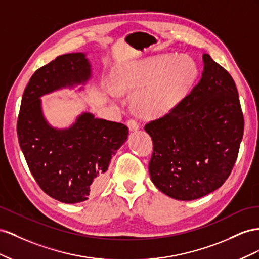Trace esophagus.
<instances>
[{
    "instance_id": "1",
    "label": "esophagus",
    "mask_w": 259,
    "mask_h": 259,
    "mask_svg": "<svg viewBox=\"0 0 259 259\" xmlns=\"http://www.w3.org/2000/svg\"><path fill=\"white\" fill-rule=\"evenodd\" d=\"M127 125H128L129 130H130V131H132V132H136V131H138V130L140 129V124H139L136 120H134V119H130V120H128Z\"/></svg>"
}]
</instances>
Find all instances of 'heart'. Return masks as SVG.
I'll return each instance as SVG.
<instances>
[{
  "mask_svg": "<svg viewBox=\"0 0 259 259\" xmlns=\"http://www.w3.org/2000/svg\"><path fill=\"white\" fill-rule=\"evenodd\" d=\"M198 75L197 65L187 55H161L125 65L114 76L107 92L135 93L134 106L140 114L158 117L168 114L187 97Z\"/></svg>",
  "mask_w": 259,
  "mask_h": 259,
  "instance_id": "obj_1",
  "label": "heart"
}]
</instances>
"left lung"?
Wrapping results in <instances>:
<instances>
[{
    "label": "left lung",
    "mask_w": 259,
    "mask_h": 259,
    "mask_svg": "<svg viewBox=\"0 0 259 259\" xmlns=\"http://www.w3.org/2000/svg\"><path fill=\"white\" fill-rule=\"evenodd\" d=\"M199 82L171 112L145 124L153 140L151 180L162 193L193 201L220 188L239 154L244 118L232 77L208 54Z\"/></svg>",
    "instance_id": "8db88e82"
}]
</instances>
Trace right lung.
Instances as JSON below:
<instances>
[{
	"instance_id": "right-lung-1",
	"label": "right lung",
	"mask_w": 259,
	"mask_h": 259,
	"mask_svg": "<svg viewBox=\"0 0 259 259\" xmlns=\"http://www.w3.org/2000/svg\"><path fill=\"white\" fill-rule=\"evenodd\" d=\"M91 76L84 53L57 56L33 73L21 99L17 136L28 167L49 196L66 204L83 202L98 193L110 159L128 138L127 125L91 113L79 115L64 129L52 127L44 118L41 97L83 85Z\"/></svg>"
}]
</instances>
